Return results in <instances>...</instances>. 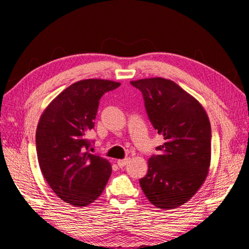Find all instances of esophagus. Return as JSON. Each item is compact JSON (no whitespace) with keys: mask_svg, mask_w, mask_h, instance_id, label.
<instances>
[{"mask_svg":"<svg viewBox=\"0 0 249 249\" xmlns=\"http://www.w3.org/2000/svg\"><path fill=\"white\" fill-rule=\"evenodd\" d=\"M128 161H129V158L120 159V160H117V166H119L120 168H124V167H126V165H127Z\"/></svg>","mask_w":249,"mask_h":249,"instance_id":"34e87169","label":"esophagus"}]
</instances>
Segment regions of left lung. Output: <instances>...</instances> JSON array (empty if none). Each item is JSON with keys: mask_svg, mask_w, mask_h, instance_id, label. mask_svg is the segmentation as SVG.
Instances as JSON below:
<instances>
[{"mask_svg": "<svg viewBox=\"0 0 249 249\" xmlns=\"http://www.w3.org/2000/svg\"><path fill=\"white\" fill-rule=\"evenodd\" d=\"M130 84L140 90L150 123L165 142L148 160L140 179L142 190L158 209L172 210L189 201L208 176L211 125L204 108L171 80L142 79Z\"/></svg>", "mask_w": 249, "mask_h": 249, "instance_id": "8db88e82", "label": "left lung"}]
</instances>
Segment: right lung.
<instances>
[{
  "mask_svg": "<svg viewBox=\"0 0 249 249\" xmlns=\"http://www.w3.org/2000/svg\"><path fill=\"white\" fill-rule=\"evenodd\" d=\"M120 86L109 80H81L62 91L40 116L36 130L40 170L53 191L71 205L94 202L112 174L107 159L90 153L93 141L87 134L94 127L100 99Z\"/></svg>",
  "mask_w": 249,
  "mask_h": 249,
  "instance_id": "right-lung-1",
  "label": "right lung"
}]
</instances>
